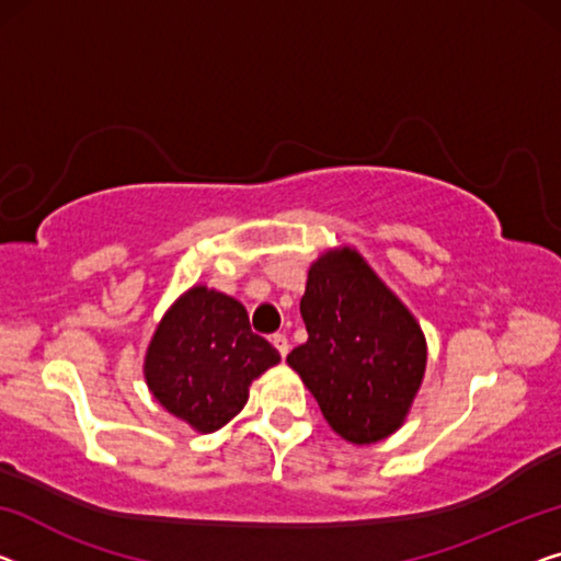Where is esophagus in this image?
<instances>
[{
    "label": "esophagus",
    "instance_id": "34e87169",
    "mask_svg": "<svg viewBox=\"0 0 561 561\" xmlns=\"http://www.w3.org/2000/svg\"><path fill=\"white\" fill-rule=\"evenodd\" d=\"M272 345L279 350V355H282V357H287V353H289V340H287V337H284V334H282V332H277V334H272Z\"/></svg>",
    "mask_w": 561,
    "mask_h": 561
}]
</instances>
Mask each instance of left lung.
<instances>
[{
	"instance_id": "1",
	"label": "left lung",
	"mask_w": 561,
	"mask_h": 561,
	"mask_svg": "<svg viewBox=\"0 0 561 561\" xmlns=\"http://www.w3.org/2000/svg\"><path fill=\"white\" fill-rule=\"evenodd\" d=\"M299 312L307 342L287 363L332 431L360 446L390 436L425 370V337L411 312L353 249L317 259Z\"/></svg>"
}]
</instances>
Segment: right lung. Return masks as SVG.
<instances>
[{"label":"right lung","instance_id":"right-lung-1","mask_svg":"<svg viewBox=\"0 0 561 561\" xmlns=\"http://www.w3.org/2000/svg\"><path fill=\"white\" fill-rule=\"evenodd\" d=\"M277 363L279 353L252 332L237 299L194 287L156 330L146 380L165 411L211 433L244 408L249 382Z\"/></svg>","mask_w":561,"mask_h":561}]
</instances>
